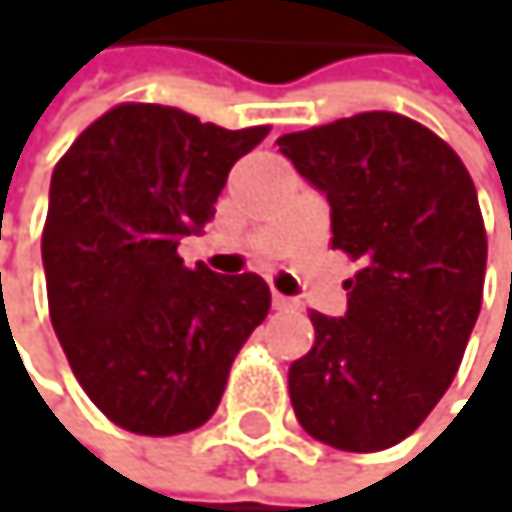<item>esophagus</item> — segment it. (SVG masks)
<instances>
[{
  "label": "esophagus",
  "mask_w": 512,
  "mask_h": 512,
  "mask_svg": "<svg viewBox=\"0 0 512 512\" xmlns=\"http://www.w3.org/2000/svg\"><path fill=\"white\" fill-rule=\"evenodd\" d=\"M273 310H279V313H288V310H298V301H291V298H285V294L273 291Z\"/></svg>",
  "instance_id": "1"
}]
</instances>
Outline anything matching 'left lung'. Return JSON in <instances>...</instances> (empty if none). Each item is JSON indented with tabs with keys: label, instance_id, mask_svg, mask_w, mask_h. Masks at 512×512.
Returning <instances> with one entry per match:
<instances>
[{
	"label": "left lung",
	"instance_id": "left-lung-1",
	"mask_svg": "<svg viewBox=\"0 0 512 512\" xmlns=\"http://www.w3.org/2000/svg\"><path fill=\"white\" fill-rule=\"evenodd\" d=\"M331 208V248L359 261L347 313H310L313 350L291 362L301 427L341 451L415 433L464 359L482 307L485 227L458 153L399 113H359L279 137Z\"/></svg>",
	"mask_w": 512,
	"mask_h": 512
}]
</instances>
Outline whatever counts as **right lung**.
Instances as JSON below:
<instances>
[{"instance_id":"obj_1","label":"right lung","mask_w":512,"mask_h":512,"mask_svg":"<svg viewBox=\"0 0 512 512\" xmlns=\"http://www.w3.org/2000/svg\"><path fill=\"white\" fill-rule=\"evenodd\" d=\"M162 104H122L57 162L42 264L57 341L88 399L141 436H178L218 408L230 365L267 319L261 276L184 267L227 174L267 137Z\"/></svg>"}]
</instances>
